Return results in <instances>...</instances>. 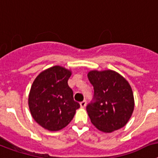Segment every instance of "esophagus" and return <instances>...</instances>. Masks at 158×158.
Listing matches in <instances>:
<instances>
[{
	"label": "esophagus",
	"instance_id": "34e87169",
	"mask_svg": "<svg viewBox=\"0 0 158 158\" xmlns=\"http://www.w3.org/2000/svg\"><path fill=\"white\" fill-rule=\"evenodd\" d=\"M86 106H87V101L86 100H83V102H80V106L82 108H84Z\"/></svg>",
	"mask_w": 158,
	"mask_h": 158
}]
</instances>
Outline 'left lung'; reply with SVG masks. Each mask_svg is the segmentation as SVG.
Instances as JSON below:
<instances>
[{
    "instance_id": "left-lung-1",
    "label": "left lung",
    "mask_w": 158,
    "mask_h": 158,
    "mask_svg": "<svg viewBox=\"0 0 158 158\" xmlns=\"http://www.w3.org/2000/svg\"><path fill=\"white\" fill-rule=\"evenodd\" d=\"M93 101L87 106L90 122L98 130L111 133L128 123L134 108L132 88L120 74L112 70L90 71Z\"/></svg>"
}]
</instances>
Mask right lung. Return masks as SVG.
I'll return each instance as SVG.
<instances>
[{
  "mask_svg": "<svg viewBox=\"0 0 158 158\" xmlns=\"http://www.w3.org/2000/svg\"><path fill=\"white\" fill-rule=\"evenodd\" d=\"M71 71L54 66L38 75L31 85L28 106L34 120L50 131L62 130L80 107L73 98L68 81Z\"/></svg>",
  "mask_w": 158,
  "mask_h": 158,
  "instance_id": "1",
  "label": "right lung"
}]
</instances>
